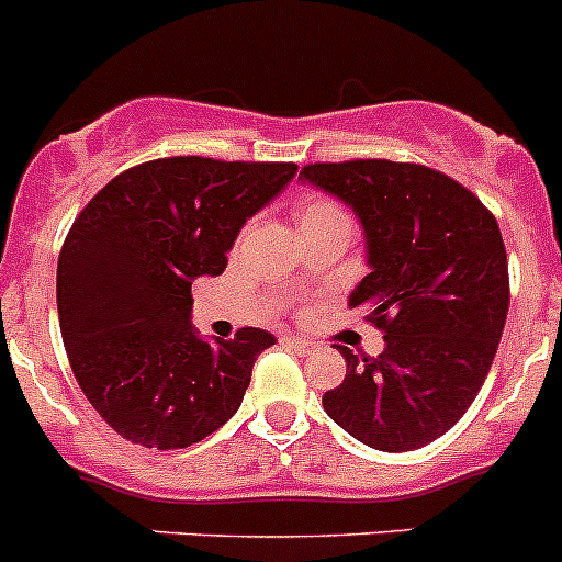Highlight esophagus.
<instances>
[{"mask_svg": "<svg viewBox=\"0 0 562 562\" xmlns=\"http://www.w3.org/2000/svg\"><path fill=\"white\" fill-rule=\"evenodd\" d=\"M284 339L286 345H290V348H295L297 353H312L315 351V345L308 342V339H303V337H292V334H286V337H281Z\"/></svg>", "mask_w": 562, "mask_h": 562, "instance_id": "obj_1", "label": "esophagus"}]
</instances>
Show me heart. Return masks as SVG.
I'll return each instance as SVG.
<instances>
[{"label":"heart","mask_w":562,"mask_h":562,"mask_svg":"<svg viewBox=\"0 0 562 562\" xmlns=\"http://www.w3.org/2000/svg\"><path fill=\"white\" fill-rule=\"evenodd\" d=\"M323 220H348L342 205H337L334 200H312L301 209V228L308 223H323Z\"/></svg>","instance_id":"heart-1"}]
</instances>
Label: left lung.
<instances>
[{"mask_svg":"<svg viewBox=\"0 0 562 562\" xmlns=\"http://www.w3.org/2000/svg\"><path fill=\"white\" fill-rule=\"evenodd\" d=\"M301 180L362 223L370 272L348 306L384 331L375 359L337 345L348 368L323 409L370 449H420L465 415L496 357L509 308L496 217L424 164H308Z\"/></svg>","mask_w":562,"mask_h":562,"instance_id":"8db88e82","label":"left lung"}]
</instances>
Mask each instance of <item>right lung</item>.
Masks as SVG:
<instances>
[{
	"label": "right lung",
	"mask_w": 562,
	"mask_h": 562,
	"mask_svg": "<svg viewBox=\"0 0 562 562\" xmlns=\"http://www.w3.org/2000/svg\"><path fill=\"white\" fill-rule=\"evenodd\" d=\"M295 164L200 156L138 164L102 187L58 259L66 357L113 431L144 449H187L239 409L276 337H200L192 281L220 276L241 225L295 178Z\"/></svg>",
	"instance_id": "obj_1"
}]
</instances>
